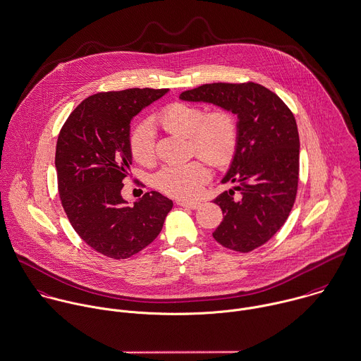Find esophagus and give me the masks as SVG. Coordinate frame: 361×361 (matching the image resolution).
Returning a JSON list of instances; mask_svg holds the SVG:
<instances>
[{
	"label": "esophagus",
	"mask_w": 361,
	"mask_h": 361,
	"mask_svg": "<svg viewBox=\"0 0 361 361\" xmlns=\"http://www.w3.org/2000/svg\"><path fill=\"white\" fill-rule=\"evenodd\" d=\"M176 204H178V206H180V207L192 209V210H196V209H199V207H200V203H197V202H188V200H178V202H176Z\"/></svg>",
	"instance_id": "esophagus-1"
}]
</instances>
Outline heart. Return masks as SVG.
<instances>
[{
	"label": "heart",
	"instance_id": "heart-1",
	"mask_svg": "<svg viewBox=\"0 0 361 361\" xmlns=\"http://www.w3.org/2000/svg\"><path fill=\"white\" fill-rule=\"evenodd\" d=\"M157 121L172 134L189 137L192 154H197L212 165H228L237 152L240 124L235 114L224 106L206 112L200 105L172 102L164 106ZM131 157L141 165H154L157 159L155 134L148 121L140 123L130 134ZM210 179V169L204 159H193L182 165H168L155 176V186L165 195L178 199H192Z\"/></svg>",
	"mask_w": 361,
	"mask_h": 361
}]
</instances>
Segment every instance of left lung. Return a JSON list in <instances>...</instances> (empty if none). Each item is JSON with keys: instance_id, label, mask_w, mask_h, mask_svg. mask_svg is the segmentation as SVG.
<instances>
[{"instance_id": "left-lung-1", "label": "left lung", "mask_w": 361, "mask_h": 361, "mask_svg": "<svg viewBox=\"0 0 361 361\" xmlns=\"http://www.w3.org/2000/svg\"><path fill=\"white\" fill-rule=\"evenodd\" d=\"M238 115L240 140L223 183L235 189L214 199L223 221L213 233L224 247L247 253L270 240L286 223L298 190L300 137L290 108L266 87L247 81L213 82L180 94Z\"/></svg>"}]
</instances>
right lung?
I'll use <instances>...</instances> for the list:
<instances>
[{"instance_id": "add662e5", "label": "right lung", "mask_w": 361, "mask_h": 361, "mask_svg": "<svg viewBox=\"0 0 361 361\" xmlns=\"http://www.w3.org/2000/svg\"><path fill=\"white\" fill-rule=\"evenodd\" d=\"M166 91L98 92L84 99L60 130L54 162L63 209L81 240L108 257L127 259L148 246L173 206L158 192L127 206L121 193L131 165L130 121Z\"/></svg>"}]
</instances>
